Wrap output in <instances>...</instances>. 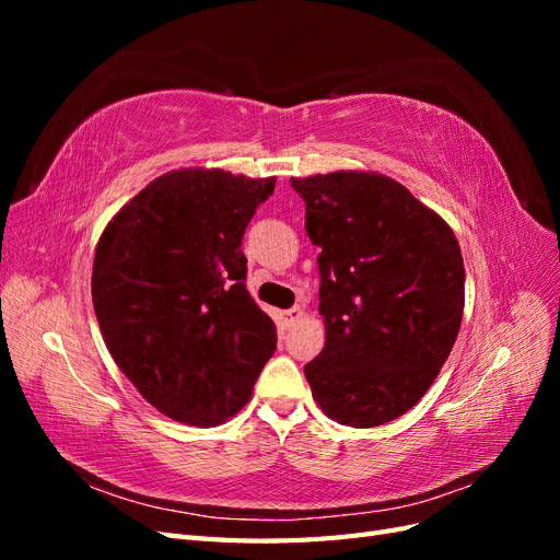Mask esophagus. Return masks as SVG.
Masks as SVG:
<instances>
[{
  "mask_svg": "<svg viewBox=\"0 0 560 560\" xmlns=\"http://www.w3.org/2000/svg\"><path fill=\"white\" fill-rule=\"evenodd\" d=\"M301 317H303V311H301V308H290V311H282V313L278 315L282 327H294Z\"/></svg>",
  "mask_w": 560,
  "mask_h": 560,
  "instance_id": "34e87169",
  "label": "esophagus"
}]
</instances>
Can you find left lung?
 Returning <instances> with one entry per match:
<instances>
[{"label": "left lung", "instance_id": "1", "mask_svg": "<svg viewBox=\"0 0 560 560\" xmlns=\"http://www.w3.org/2000/svg\"><path fill=\"white\" fill-rule=\"evenodd\" d=\"M322 252L319 315L327 341L306 374L317 406L350 428L404 416L448 360L465 308L453 229L378 173L292 177Z\"/></svg>", "mask_w": 560, "mask_h": 560}]
</instances>
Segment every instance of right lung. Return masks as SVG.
<instances>
[{
	"instance_id": "add662e5",
	"label": "right lung",
	"mask_w": 560,
	"mask_h": 560,
	"mask_svg": "<svg viewBox=\"0 0 560 560\" xmlns=\"http://www.w3.org/2000/svg\"><path fill=\"white\" fill-rule=\"evenodd\" d=\"M276 177L171 171L100 235L93 308L114 362L161 413L212 428L247 404L276 325L245 287L241 249Z\"/></svg>"
}]
</instances>
